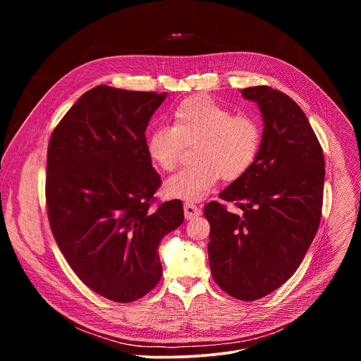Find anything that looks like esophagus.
Listing matches in <instances>:
<instances>
[{
    "label": "esophagus",
    "mask_w": 361,
    "mask_h": 361,
    "mask_svg": "<svg viewBox=\"0 0 361 361\" xmlns=\"http://www.w3.org/2000/svg\"><path fill=\"white\" fill-rule=\"evenodd\" d=\"M200 214H201V210H200V207H197L195 204H192V202H185L184 204V216H185L187 220L198 217Z\"/></svg>",
    "instance_id": "esophagus-1"
}]
</instances>
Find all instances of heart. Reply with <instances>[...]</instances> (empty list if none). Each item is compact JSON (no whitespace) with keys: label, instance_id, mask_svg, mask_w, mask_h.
Listing matches in <instances>:
<instances>
[{"label":"heart","instance_id":"obj_1","mask_svg":"<svg viewBox=\"0 0 361 361\" xmlns=\"http://www.w3.org/2000/svg\"><path fill=\"white\" fill-rule=\"evenodd\" d=\"M262 127L252 116L233 111L207 95H192L174 109L171 127L149 131L145 148L149 160L173 171L184 145L195 142L192 161L166 183V192L185 201L207 195L217 181H234L254 164L262 147Z\"/></svg>","mask_w":361,"mask_h":361}]
</instances>
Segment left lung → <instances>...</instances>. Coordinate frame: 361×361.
<instances>
[{
    "instance_id": "1",
    "label": "left lung",
    "mask_w": 361,
    "mask_h": 361,
    "mask_svg": "<svg viewBox=\"0 0 361 361\" xmlns=\"http://www.w3.org/2000/svg\"><path fill=\"white\" fill-rule=\"evenodd\" d=\"M264 120L260 152L250 170L205 204L214 281L237 300H259L298 269L320 224L324 156L304 111L269 85L241 90Z\"/></svg>"
}]
</instances>
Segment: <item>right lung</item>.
<instances>
[{
	"instance_id": "add662e5",
	"label": "right lung",
	"mask_w": 361,
	"mask_h": 361,
	"mask_svg": "<svg viewBox=\"0 0 361 361\" xmlns=\"http://www.w3.org/2000/svg\"><path fill=\"white\" fill-rule=\"evenodd\" d=\"M166 92L97 85L51 134L45 201L53 235L78 279L97 294L131 302L161 279L159 244L184 221L183 202L151 205L161 185L145 128Z\"/></svg>"
}]
</instances>
